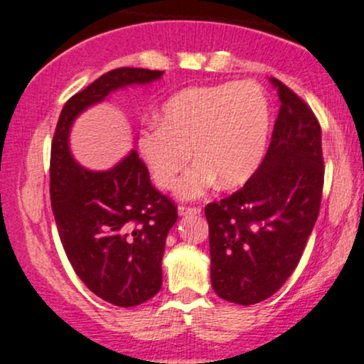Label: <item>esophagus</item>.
<instances>
[{
    "label": "esophagus",
    "instance_id": "34e87169",
    "mask_svg": "<svg viewBox=\"0 0 364 364\" xmlns=\"http://www.w3.org/2000/svg\"><path fill=\"white\" fill-rule=\"evenodd\" d=\"M200 208H191V205H178V214L187 216V214H199Z\"/></svg>",
    "mask_w": 364,
    "mask_h": 364
}]
</instances>
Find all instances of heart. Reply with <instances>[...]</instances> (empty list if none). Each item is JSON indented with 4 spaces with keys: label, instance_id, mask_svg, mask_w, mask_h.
I'll list each match as a JSON object with an SVG mask.
<instances>
[{
    "label": "heart",
    "instance_id": "obj_1",
    "mask_svg": "<svg viewBox=\"0 0 364 364\" xmlns=\"http://www.w3.org/2000/svg\"><path fill=\"white\" fill-rule=\"evenodd\" d=\"M270 134V102L253 80L187 87L165 101L160 124L148 123L138 148L161 189H173L183 175L178 194L203 196L219 178L223 187L245 183L257 172Z\"/></svg>",
    "mask_w": 364,
    "mask_h": 364
}]
</instances>
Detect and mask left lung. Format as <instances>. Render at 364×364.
Segmentation results:
<instances>
[{"mask_svg": "<svg viewBox=\"0 0 364 364\" xmlns=\"http://www.w3.org/2000/svg\"><path fill=\"white\" fill-rule=\"evenodd\" d=\"M272 82L280 109L267 155L240 191L204 209L210 284L240 306L272 297L297 268L324 187L319 121L290 87Z\"/></svg>", "mask_w": 364, "mask_h": 364, "instance_id": "left-lung-1", "label": "left lung"}]
</instances>
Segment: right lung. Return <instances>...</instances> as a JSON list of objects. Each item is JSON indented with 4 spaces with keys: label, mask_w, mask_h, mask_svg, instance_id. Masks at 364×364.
Wrapping results in <instances>:
<instances>
[{
    "label": "right lung",
    "mask_w": 364,
    "mask_h": 364,
    "mask_svg": "<svg viewBox=\"0 0 364 364\" xmlns=\"http://www.w3.org/2000/svg\"><path fill=\"white\" fill-rule=\"evenodd\" d=\"M161 74L136 67L102 74L65 102L52 140L50 203L62 246L87 289L118 307L140 306L159 294L165 240L177 221V205L151 186L136 150L111 170L92 172L75 164L67 138L86 107Z\"/></svg>",
    "instance_id": "obj_1"
}]
</instances>
